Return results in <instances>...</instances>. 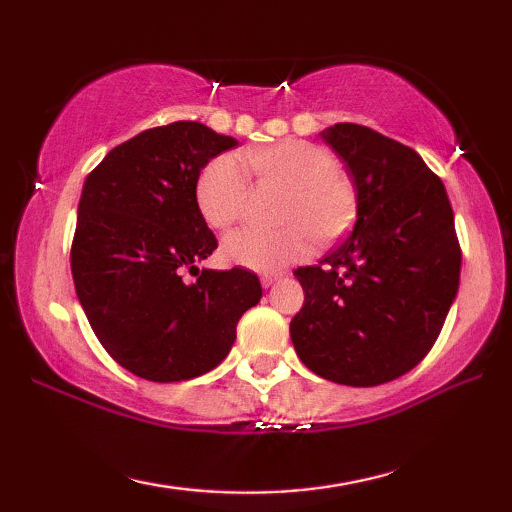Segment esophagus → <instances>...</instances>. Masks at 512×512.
<instances>
[{
	"label": "esophagus",
	"instance_id": "esophagus-1",
	"mask_svg": "<svg viewBox=\"0 0 512 512\" xmlns=\"http://www.w3.org/2000/svg\"><path fill=\"white\" fill-rule=\"evenodd\" d=\"M280 280V275L277 273H268V275H262V287L264 289H268V287H273V284Z\"/></svg>",
	"mask_w": 512,
	"mask_h": 512
}]
</instances>
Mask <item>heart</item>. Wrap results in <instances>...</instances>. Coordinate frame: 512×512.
I'll return each instance as SVG.
<instances>
[{
  "label": "heart",
  "instance_id": "heart-1",
  "mask_svg": "<svg viewBox=\"0 0 512 512\" xmlns=\"http://www.w3.org/2000/svg\"><path fill=\"white\" fill-rule=\"evenodd\" d=\"M250 171L259 185L287 189L277 230L244 228L223 241L232 264L257 273H277L307 257L314 241L329 246L354 225L359 196L354 180L339 169L332 151L314 142L284 140L235 155H216L196 180V207L210 228L225 230L244 216L250 198Z\"/></svg>",
  "mask_w": 512,
  "mask_h": 512
}]
</instances>
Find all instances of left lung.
<instances>
[{
  "instance_id": "obj_1",
  "label": "left lung",
  "mask_w": 512,
  "mask_h": 512,
  "mask_svg": "<svg viewBox=\"0 0 512 512\" xmlns=\"http://www.w3.org/2000/svg\"><path fill=\"white\" fill-rule=\"evenodd\" d=\"M320 137L359 196L352 235L293 275L305 305L291 320L300 361L343 386H379L427 357L461 277V244L443 180L418 153L359 124Z\"/></svg>"
}]
</instances>
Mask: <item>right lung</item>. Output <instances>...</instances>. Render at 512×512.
I'll list each match as a JSON object with an SVG mask.
<instances>
[{
	"mask_svg": "<svg viewBox=\"0 0 512 512\" xmlns=\"http://www.w3.org/2000/svg\"><path fill=\"white\" fill-rule=\"evenodd\" d=\"M235 146L198 121H173L115 146L85 178L69 255L76 296L99 343L137 377L210 372L262 298L246 268H196L219 246L196 207L198 173ZM187 270L196 283L184 282Z\"/></svg>",
	"mask_w": 512,
	"mask_h": 512,
	"instance_id": "obj_1",
	"label": "right lung"
}]
</instances>
